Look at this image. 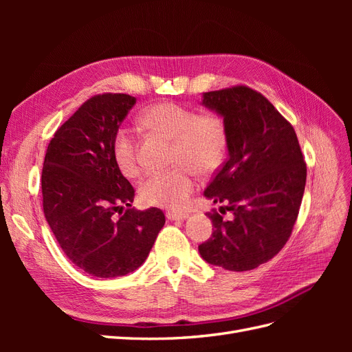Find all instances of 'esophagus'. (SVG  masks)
Wrapping results in <instances>:
<instances>
[{
  "label": "esophagus",
  "mask_w": 352,
  "mask_h": 352,
  "mask_svg": "<svg viewBox=\"0 0 352 352\" xmlns=\"http://www.w3.org/2000/svg\"><path fill=\"white\" fill-rule=\"evenodd\" d=\"M188 212H176V211H167L166 217L170 220V221H179V220H185L188 219Z\"/></svg>",
  "instance_id": "obj_1"
}]
</instances>
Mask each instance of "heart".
Returning <instances> with one entry per match:
<instances>
[{"mask_svg": "<svg viewBox=\"0 0 352 352\" xmlns=\"http://www.w3.org/2000/svg\"><path fill=\"white\" fill-rule=\"evenodd\" d=\"M141 124L148 131L173 141V163L180 164L166 172L148 175L140 188L146 206L182 208L197 186V173L214 170L226 151V127L214 114L198 116L195 111L173 102H160L144 110ZM113 154L123 175L140 173L136 142L129 131H117Z\"/></svg>", "mask_w": 352, "mask_h": 352, "instance_id": "1", "label": "heart"}]
</instances>
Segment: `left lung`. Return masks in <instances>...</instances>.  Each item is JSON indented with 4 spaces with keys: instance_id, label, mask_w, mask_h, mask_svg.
I'll return each mask as SVG.
<instances>
[{
    "instance_id": "left-lung-1",
    "label": "left lung",
    "mask_w": 352,
    "mask_h": 352,
    "mask_svg": "<svg viewBox=\"0 0 352 352\" xmlns=\"http://www.w3.org/2000/svg\"><path fill=\"white\" fill-rule=\"evenodd\" d=\"M201 104L223 119L228 160L204 190L223 210L208 214L211 238L198 247L208 264L247 272L272 260L289 239L304 195L307 167L291 123L247 87L202 94Z\"/></svg>"
}]
</instances>
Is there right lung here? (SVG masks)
<instances>
[{
	"label": "right lung",
	"mask_w": 352,
	"mask_h": 352,
	"mask_svg": "<svg viewBox=\"0 0 352 352\" xmlns=\"http://www.w3.org/2000/svg\"><path fill=\"white\" fill-rule=\"evenodd\" d=\"M135 102L126 94L88 100L56 132L42 168L44 214L58 245L101 279L141 267L166 223L160 208H132L135 190L114 160V136Z\"/></svg>",
	"instance_id": "obj_1"
}]
</instances>
